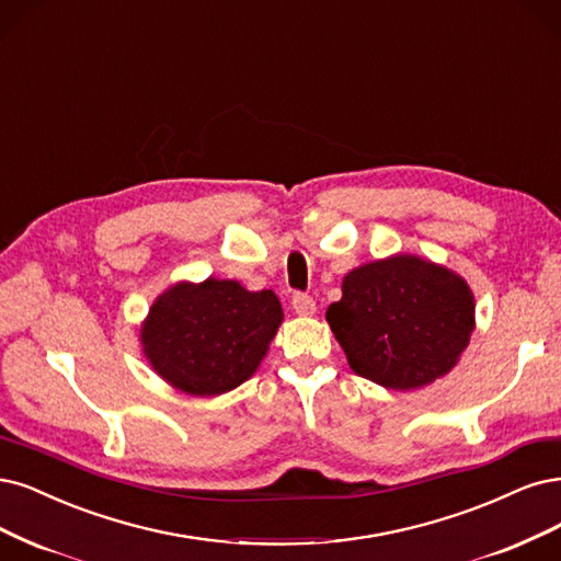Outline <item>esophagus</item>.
<instances>
[{"mask_svg":"<svg viewBox=\"0 0 561 561\" xmlns=\"http://www.w3.org/2000/svg\"><path fill=\"white\" fill-rule=\"evenodd\" d=\"M293 308L299 316H313L316 313V299L306 293H295L293 295Z\"/></svg>","mask_w":561,"mask_h":561,"instance_id":"34e87169","label":"esophagus"}]
</instances>
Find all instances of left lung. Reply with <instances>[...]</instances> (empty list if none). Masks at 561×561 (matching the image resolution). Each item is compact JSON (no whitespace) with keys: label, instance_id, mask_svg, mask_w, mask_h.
I'll list each match as a JSON object with an SVG mask.
<instances>
[{"label":"left lung","instance_id":"obj_1","mask_svg":"<svg viewBox=\"0 0 561 561\" xmlns=\"http://www.w3.org/2000/svg\"><path fill=\"white\" fill-rule=\"evenodd\" d=\"M473 311L471 289L459 276L394 255L347 274L327 322L357 376L413 390L453 369L469 345Z\"/></svg>","mask_w":561,"mask_h":561}]
</instances>
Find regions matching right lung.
Wrapping results in <instances>:
<instances>
[{"label":"right lung","mask_w":561,"mask_h":561,"mask_svg":"<svg viewBox=\"0 0 561 561\" xmlns=\"http://www.w3.org/2000/svg\"><path fill=\"white\" fill-rule=\"evenodd\" d=\"M280 320L272 289L248 293L216 278L179 283L152 304L141 341L152 369L173 388L214 397L253 376Z\"/></svg>","instance_id":"right-lung-1"}]
</instances>
